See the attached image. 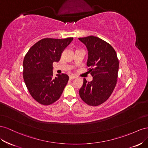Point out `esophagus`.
Returning a JSON list of instances; mask_svg holds the SVG:
<instances>
[{"label":"esophagus","instance_id":"esophagus-1","mask_svg":"<svg viewBox=\"0 0 148 148\" xmlns=\"http://www.w3.org/2000/svg\"><path fill=\"white\" fill-rule=\"evenodd\" d=\"M77 77H75V76H74V75H70L69 76V79H71V80H72V79H76Z\"/></svg>","mask_w":148,"mask_h":148}]
</instances>
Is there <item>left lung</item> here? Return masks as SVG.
Wrapping results in <instances>:
<instances>
[{
    "mask_svg": "<svg viewBox=\"0 0 148 148\" xmlns=\"http://www.w3.org/2000/svg\"><path fill=\"white\" fill-rule=\"evenodd\" d=\"M88 51L87 66L93 79H84L79 95L84 102L97 106L105 102L115 87L119 68L116 51L106 41L94 36L79 38Z\"/></svg>",
    "mask_w": 148,
    "mask_h": 148,
    "instance_id": "left-lung-1",
    "label": "left lung"
}]
</instances>
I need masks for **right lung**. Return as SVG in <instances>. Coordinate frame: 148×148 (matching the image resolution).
I'll list each match as a JSON object with an SVG mask.
<instances>
[{
    "instance_id": "add662e5",
    "label": "right lung",
    "mask_w": 148,
    "mask_h": 148,
    "mask_svg": "<svg viewBox=\"0 0 148 148\" xmlns=\"http://www.w3.org/2000/svg\"><path fill=\"white\" fill-rule=\"evenodd\" d=\"M73 40L44 38L29 48L23 62V79L32 97L38 103L48 105L57 101L68 82L67 74L53 77L54 62L60 61L64 49Z\"/></svg>"
}]
</instances>
